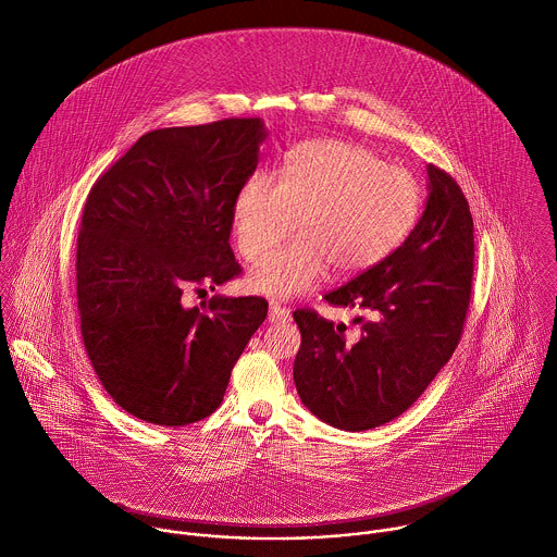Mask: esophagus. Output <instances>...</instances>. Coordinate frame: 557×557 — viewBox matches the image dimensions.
<instances>
[{"mask_svg":"<svg viewBox=\"0 0 557 557\" xmlns=\"http://www.w3.org/2000/svg\"><path fill=\"white\" fill-rule=\"evenodd\" d=\"M290 319V312L282 308L277 301L269 304V323H286Z\"/></svg>","mask_w":557,"mask_h":557,"instance_id":"esophagus-1","label":"esophagus"}]
</instances>
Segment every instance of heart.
I'll return each instance as SVG.
<instances>
[{
    "mask_svg": "<svg viewBox=\"0 0 557 557\" xmlns=\"http://www.w3.org/2000/svg\"><path fill=\"white\" fill-rule=\"evenodd\" d=\"M419 186L410 173L386 166L373 151L334 138L293 147L277 177L256 173L232 201V234L247 260L260 258L289 228L298 236L256 262L251 293L293 299L332 267L336 277L382 262L410 232Z\"/></svg>",
    "mask_w": 557,
    "mask_h": 557,
    "instance_id": "obj_1",
    "label": "heart"
}]
</instances>
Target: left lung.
I'll use <instances>...</instances> for the list:
<instances>
[{"label":"left lung","instance_id":"1","mask_svg":"<svg viewBox=\"0 0 557 557\" xmlns=\"http://www.w3.org/2000/svg\"><path fill=\"white\" fill-rule=\"evenodd\" d=\"M473 216L451 175L428 164V199L410 236L382 262L325 295L373 314L360 336L295 310L301 332L293 377L323 423L364 432L404 414L458 347L471 301Z\"/></svg>","mask_w":557,"mask_h":557}]
</instances>
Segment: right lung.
<instances>
[{
	"mask_svg": "<svg viewBox=\"0 0 557 557\" xmlns=\"http://www.w3.org/2000/svg\"><path fill=\"white\" fill-rule=\"evenodd\" d=\"M262 119L143 134L90 188L77 236V308L90 364L127 414L166 428L210 417L262 325V297L186 308L188 284L240 273L232 201L258 166Z\"/></svg>",
	"mask_w": 557,
	"mask_h": 557,
	"instance_id": "add662e5",
	"label": "right lung"
}]
</instances>
